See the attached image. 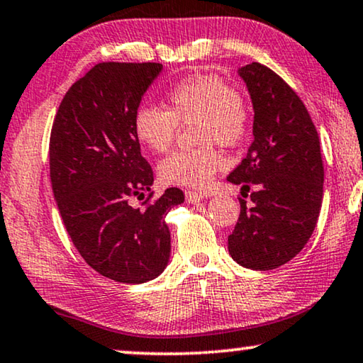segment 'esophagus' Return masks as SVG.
Masks as SVG:
<instances>
[{"label":"esophagus","instance_id":"1","mask_svg":"<svg viewBox=\"0 0 363 363\" xmlns=\"http://www.w3.org/2000/svg\"><path fill=\"white\" fill-rule=\"evenodd\" d=\"M185 198H186L188 203L196 204V203H199V201H203L204 194L198 193V191H186V193H185Z\"/></svg>","mask_w":363,"mask_h":363}]
</instances>
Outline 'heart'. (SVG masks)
I'll list each match as a JSON object with an SVG mask.
<instances>
[{"label": "heart", "mask_w": 363, "mask_h": 363, "mask_svg": "<svg viewBox=\"0 0 363 363\" xmlns=\"http://www.w3.org/2000/svg\"><path fill=\"white\" fill-rule=\"evenodd\" d=\"M167 108L140 104L133 118L135 139L152 152H164L175 138L178 123L193 124L194 139L203 143L191 150H175L159 164L167 185L204 188L225 160L211 143L235 145L244 139L249 109L244 98L211 75H190L167 91Z\"/></svg>", "instance_id": "obj_1"}]
</instances>
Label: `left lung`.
Listing matches in <instances>:
<instances>
[{
    "mask_svg": "<svg viewBox=\"0 0 363 363\" xmlns=\"http://www.w3.org/2000/svg\"><path fill=\"white\" fill-rule=\"evenodd\" d=\"M254 108V143L228 180L250 193L228 249L239 265L277 269L303 250L316 228L324 169L319 138L308 109L283 78L254 62L240 67Z\"/></svg>",
    "mask_w": 363,
    "mask_h": 363,
    "instance_id": "1",
    "label": "left lung"
}]
</instances>
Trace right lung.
Masks as SVG:
<instances>
[{
	"label": "right lung",
	"instance_id": "add662e5",
	"mask_svg": "<svg viewBox=\"0 0 363 363\" xmlns=\"http://www.w3.org/2000/svg\"><path fill=\"white\" fill-rule=\"evenodd\" d=\"M162 70L154 62L94 65L67 91L52 125L50 182L67 233L93 270L121 283H145L165 270V216L185 201L169 188L145 209L129 204L154 185L133 118Z\"/></svg>",
	"mask_w": 363,
	"mask_h": 363
}]
</instances>
